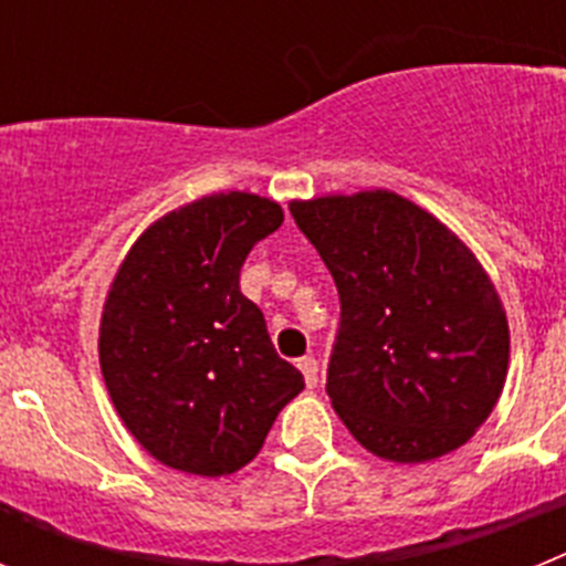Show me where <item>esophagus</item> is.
I'll use <instances>...</instances> for the list:
<instances>
[{
    "mask_svg": "<svg viewBox=\"0 0 566 566\" xmlns=\"http://www.w3.org/2000/svg\"><path fill=\"white\" fill-rule=\"evenodd\" d=\"M297 368H300V371H303V377H306L308 388H314V385H317V379H319V365H317V359H314V357L297 359Z\"/></svg>",
    "mask_w": 566,
    "mask_h": 566,
    "instance_id": "1",
    "label": "esophagus"
}]
</instances>
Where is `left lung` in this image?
<instances>
[{
  "label": "left lung",
  "instance_id": "obj_1",
  "mask_svg": "<svg viewBox=\"0 0 566 566\" xmlns=\"http://www.w3.org/2000/svg\"><path fill=\"white\" fill-rule=\"evenodd\" d=\"M339 292L326 394L365 451L419 464L453 453L493 413L510 326L473 249L391 189L292 201Z\"/></svg>",
  "mask_w": 566,
  "mask_h": 566
}]
</instances>
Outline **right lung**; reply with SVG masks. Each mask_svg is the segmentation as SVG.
Returning a JSON list of instances; mask_svg holds the SVG:
<instances>
[{"label":"right lung","instance_id":"obj_1","mask_svg":"<svg viewBox=\"0 0 566 566\" xmlns=\"http://www.w3.org/2000/svg\"><path fill=\"white\" fill-rule=\"evenodd\" d=\"M280 223L272 198L203 195L149 223L109 283L98 323L104 385L124 428L167 468L229 476L306 388L240 294L243 260Z\"/></svg>","mask_w":566,"mask_h":566}]
</instances>
